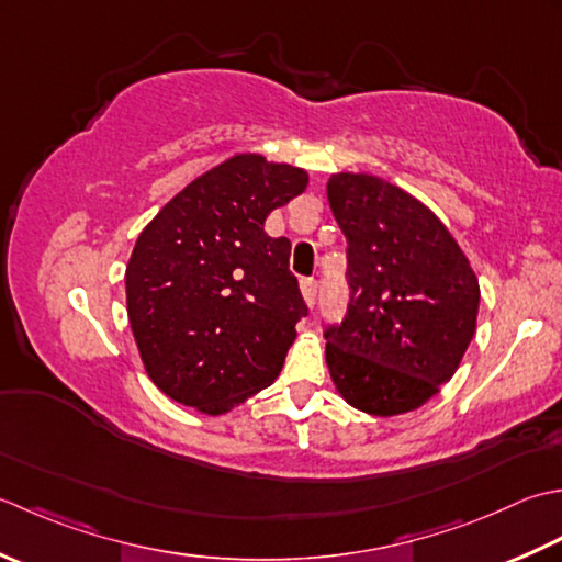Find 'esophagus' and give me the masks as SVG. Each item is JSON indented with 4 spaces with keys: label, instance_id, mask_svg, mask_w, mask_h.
<instances>
[{
    "label": "esophagus",
    "instance_id": "obj_1",
    "mask_svg": "<svg viewBox=\"0 0 562 562\" xmlns=\"http://www.w3.org/2000/svg\"><path fill=\"white\" fill-rule=\"evenodd\" d=\"M301 293H303V301L307 307H313L317 301V281L315 279H303L301 281Z\"/></svg>",
    "mask_w": 562,
    "mask_h": 562
}]
</instances>
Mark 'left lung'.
<instances>
[{"mask_svg":"<svg viewBox=\"0 0 562 562\" xmlns=\"http://www.w3.org/2000/svg\"><path fill=\"white\" fill-rule=\"evenodd\" d=\"M327 201L347 237L351 289L345 323L325 331L331 383L366 415H405L461 366L477 277L439 215L391 181L339 171Z\"/></svg>","mask_w":562,"mask_h":562,"instance_id":"left-lung-1","label":"left lung"}]
</instances>
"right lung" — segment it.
I'll list each match as a JSON object with an SVG mask.
<instances>
[{
	"mask_svg": "<svg viewBox=\"0 0 562 562\" xmlns=\"http://www.w3.org/2000/svg\"><path fill=\"white\" fill-rule=\"evenodd\" d=\"M307 179L265 155H233L137 237L125 305L147 375L175 403L217 417L277 381L307 307L291 243L269 237L265 223Z\"/></svg>",
	"mask_w": 562,
	"mask_h": 562,
	"instance_id": "right-lung-1",
	"label": "right lung"
}]
</instances>
